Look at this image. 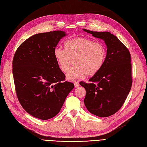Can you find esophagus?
Returning a JSON list of instances; mask_svg holds the SVG:
<instances>
[{"mask_svg":"<svg viewBox=\"0 0 147 147\" xmlns=\"http://www.w3.org/2000/svg\"><path fill=\"white\" fill-rule=\"evenodd\" d=\"M74 85H75V88H77V87L80 86V84H79V83L78 82L76 81V82H74Z\"/></svg>","mask_w":147,"mask_h":147,"instance_id":"34e87169","label":"esophagus"}]
</instances>
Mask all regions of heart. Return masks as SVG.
<instances>
[{"label":"heart","mask_w":147,"mask_h":147,"mask_svg":"<svg viewBox=\"0 0 147 147\" xmlns=\"http://www.w3.org/2000/svg\"><path fill=\"white\" fill-rule=\"evenodd\" d=\"M65 50L56 48L55 59L60 69L67 72L73 63L74 67L67 74V79L74 80L84 76L92 77L102 69L106 58V49L103 43L84 37H77L66 41Z\"/></svg>","instance_id":"1"}]
</instances>
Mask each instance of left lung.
<instances>
[{
	"instance_id": "8db88e82",
	"label": "left lung",
	"mask_w": 147,
	"mask_h": 147,
	"mask_svg": "<svg viewBox=\"0 0 147 147\" xmlns=\"http://www.w3.org/2000/svg\"><path fill=\"white\" fill-rule=\"evenodd\" d=\"M83 30L104 40L107 48L102 69L89 80L90 83H80L86 90L84 103L92 114L108 117L121 109L131 90V54L126 47L109 32Z\"/></svg>"
}]
</instances>
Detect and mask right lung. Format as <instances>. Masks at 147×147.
<instances>
[{
  "label": "right lung",
  "mask_w": 147,
  "mask_h": 147,
  "mask_svg": "<svg viewBox=\"0 0 147 147\" xmlns=\"http://www.w3.org/2000/svg\"><path fill=\"white\" fill-rule=\"evenodd\" d=\"M61 30L37 34L22 43L13 59V75L17 97L29 114L40 119L58 113L74 84L65 76L53 55Z\"/></svg>",
  "instance_id": "obj_1"
}]
</instances>
